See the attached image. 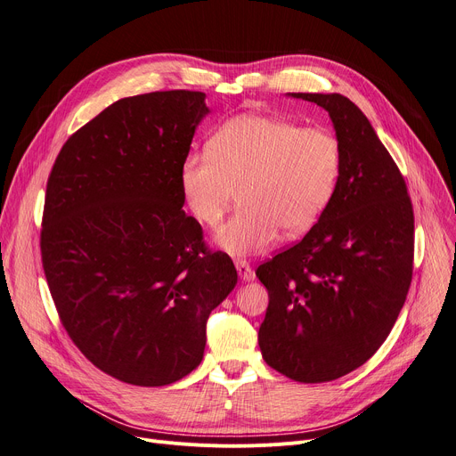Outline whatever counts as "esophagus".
<instances>
[{
    "label": "esophagus",
    "instance_id": "1",
    "mask_svg": "<svg viewBox=\"0 0 456 456\" xmlns=\"http://www.w3.org/2000/svg\"><path fill=\"white\" fill-rule=\"evenodd\" d=\"M234 266H236V272H238V275H240L242 281L249 282V281L255 279V272H253L251 265H249L246 258H236L234 260Z\"/></svg>",
    "mask_w": 456,
    "mask_h": 456
}]
</instances>
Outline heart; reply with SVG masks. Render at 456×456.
Masks as SVG:
<instances>
[{
  "label": "heart",
  "instance_id": "heart-1",
  "mask_svg": "<svg viewBox=\"0 0 456 456\" xmlns=\"http://www.w3.org/2000/svg\"><path fill=\"white\" fill-rule=\"evenodd\" d=\"M342 143L332 131L290 119L240 114L212 134L207 157L181 167V188L194 218L218 227L236 191L231 220L216 244L231 255L266 251L279 236H301L325 212L342 175Z\"/></svg>",
  "mask_w": 456,
  "mask_h": 456
}]
</instances>
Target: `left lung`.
Returning <instances> with one entry per match:
<instances>
[{"instance_id":"1","label":"left lung","mask_w":456,"mask_h":456,"mask_svg":"<svg viewBox=\"0 0 456 456\" xmlns=\"http://www.w3.org/2000/svg\"><path fill=\"white\" fill-rule=\"evenodd\" d=\"M323 107L342 143L332 201L303 240L256 268L268 290L258 346L299 382L361 368L390 334L412 281L414 210L364 112L342 94H289Z\"/></svg>"}]
</instances>
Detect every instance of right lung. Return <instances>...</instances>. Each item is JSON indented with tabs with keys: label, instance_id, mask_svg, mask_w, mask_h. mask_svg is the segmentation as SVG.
Wrapping results in <instances>:
<instances>
[{
	"label": "right lung",
	"instance_id": "add662e5",
	"mask_svg": "<svg viewBox=\"0 0 456 456\" xmlns=\"http://www.w3.org/2000/svg\"><path fill=\"white\" fill-rule=\"evenodd\" d=\"M208 114L203 92L107 107L62 146L45 186L42 266L79 351L134 387H166L203 361L207 320L236 286L183 210L181 167Z\"/></svg>",
	"mask_w": 456,
	"mask_h": 456
}]
</instances>
